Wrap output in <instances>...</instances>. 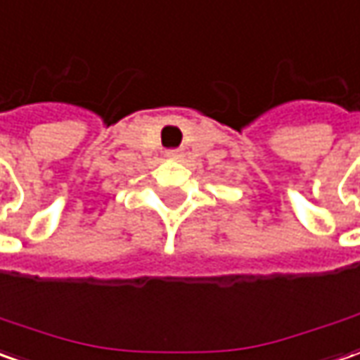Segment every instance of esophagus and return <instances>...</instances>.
<instances>
[{
	"label": "esophagus",
	"mask_w": 360,
	"mask_h": 360,
	"mask_svg": "<svg viewBox=\"0 0 360 360\" xmlns=\"http://www.w3.org/2000/svg\"><path fill=\"white\" fill-rule=\"evenodd\" d=\"M166 156L170 158V160H182V150H178V148H170V150H166Z\"/></svg>",
	"instance_id": "1"
}]
</instances>
